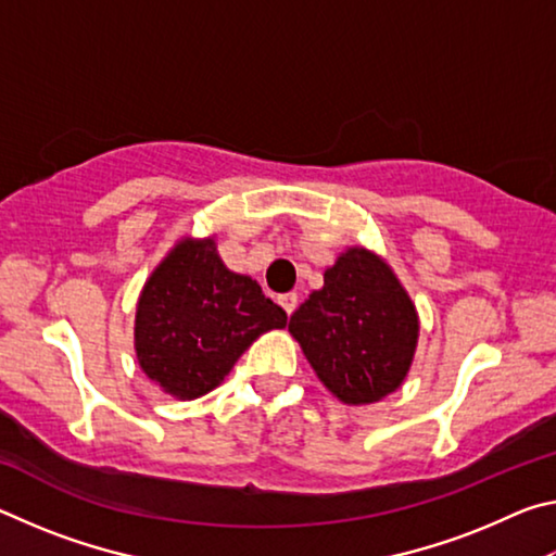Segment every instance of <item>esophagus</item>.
<instances>
[{
    "instance_id": "esophagus-1",
    "label": "esophagus",
    "mask_w": 556,
    "mask_h": 556,
    "mask_svg": "<svg viewBox=\"0 0 556 556\" xmlns=\"http://www.w3.org/2000/svg\"><path fill=\"white\" fill-rule=\"evenodd\" d=\"M279 304H281V308H285L287 314H294V308H296V294H281L279 296Z\"/></svg>"
}]
</instances>
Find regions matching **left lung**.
<instances>
[{"label": "left lung", "mask_w": 556, "mask_h": 556, "mask_svg": "<svg viewBox=\"0 0 556 556\" xmlns=\"http://www.w3.org/2000/svg\"><path fill=\"white\" fill-rule=\"evenodd\" d=\"M289 333L338 400L372 404L407 378L419 316L388 262L348 248L326 269L324 287L291 314Z\"/></svg>", "instance_id": "left-lung-1"}]
</instances>
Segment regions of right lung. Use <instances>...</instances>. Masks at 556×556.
<instances>
[{
    "mask_svg": "<svg viewBox=\"0 0 556 556\" xmlns=\"http://www.w3.org/2000/svg\"><path fill=\"white\" fill-rule=\"evenodd\" d=\"M285 326V308L225 267L213 238H184L139 294L135 351L166 394L195 400L218 388L252 341Z\"/></svg>",
    "mask_w": 556,
    "mask_h": 556,
    "instance_id": "add662e5",
    "label": "right lung"
}]
</instances>
